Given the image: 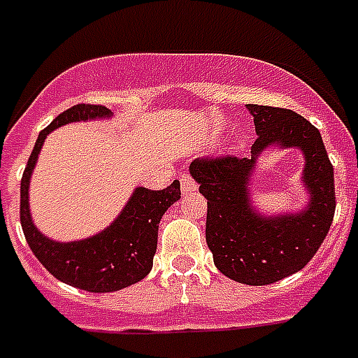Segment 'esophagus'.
Returning <instances> with one entry per match:
<instances>
[{
	"label": "esophagus",
	"instance_id": "34e87169",
	"mask_svg": "<svg viewBox=\"0 0 358 358\" xmlns=\"http://www.w3.org/2000/svg\"><path fill=\"white\" fill-rule=\"evenodd\" d=\"M180 185H182V193H184V195H187L191 191H195L196 187L195 180L191 178L189 174H182V176H180Z\"/></svg>",
	"mask_w": 358,
	"mask_h": 358
}]
</instances>
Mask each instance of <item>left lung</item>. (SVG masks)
<instances>
[{"instance_id": "8db88e82", "label": "left lung", "mask_w": 358, "mask_h": 358, "mask_svg": "<svg viewBox=\"0 0 358 358\" xmlns=\"http://www.w3.org/2000/svg\"><path fill=\"white\" fill-rule=\"evenodd\" d=\"M258 139L250 157L195 159L191 176L208 201L206 243L224 277L266 286L301 271L316 255L334 217V173L320 129L292 109L247 103ZM299 148L306 157L299 213L266 216L252 206L255 163L267 148Z\"/></svg>"}]
</instances>
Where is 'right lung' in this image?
Returning a JSON list of instances; mask_svg holds the SVG:
<instances>
[{"mask_svg":"<svg viewBox=\"0 0 358 358\" xmlns=\"http://www.w3.org/2000/svg\"><path fill=\"white\" fill-rule=\"evenodd\" d=\"M111 117L113 113L108 108L89 103H78L55 117L38 134L20 184V221L33 255L61 282L92 294L128 288L150 273L159 221L180 199L178 180L162 191L135 187L113 223L98 234L76 241H55L36 229L29 210V182L48 134L64 124Z\"/></svg>","mask_w":358,"mask_h":358,"instance_id":"obj_1","label":"right lung"}]
</instances>
